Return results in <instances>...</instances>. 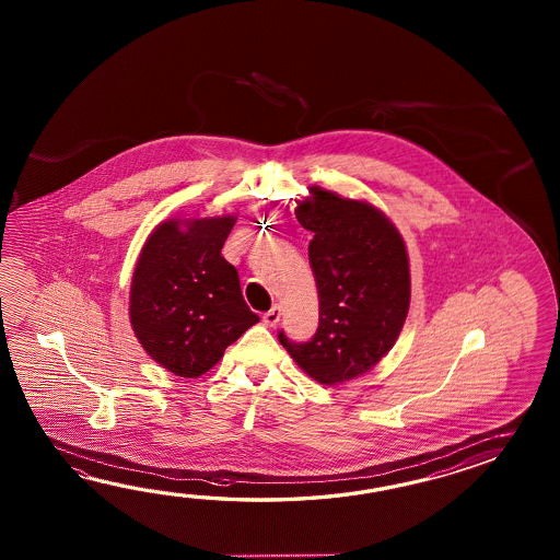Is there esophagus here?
<instances>
[{
	"mask_svg": "<svg viewBox=\"0 0 560 560\" xmlns=\"http://www.w3.org/2000/svg\"><path fill=\"white\" fill-rule=\"evenodd\" d=\"M280 314H282V310H280V306H278V304H275V306H272V308L268 310V312H266V314H264V316H262L264 324H266V326H270V328H272V326H276V324H278V322H280Z\"/></svg>",
	"mask_w": 560,
	"mask_h": 560,
	"instance_id": "1",
	"label": "esophagus"
}]
</instances>
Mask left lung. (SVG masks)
<instances>
[{
  "label": "left lung",
  "instance_id": "8db88e82",
  "mask_svg": "<svg viewBox=\"0 0 560 560\" xmlns=\"http://www.w3.org/2000/svg\"><path fill=\"white\" fill-rule=\"evenodd\" d=\"M296 218L314 234L308 258L320 318L308 342L280 345L300 369L326 386L352 381L388 354L410 306L405 240L372 203L310 188Z\"/></svg>",
  "mask_w": 560,
  "mask_h": 560
}]
</instances>
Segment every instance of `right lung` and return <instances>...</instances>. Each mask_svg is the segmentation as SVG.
Wrapping results in <instances>:
<instances>
[{"label": "right lung", "mask_w": 560, "mask_h": 560, "mask_svg": "<svg viewBox=\"0 0 560 560\" xmlns=\"http://www.w3.org/2000/svg\"><path fill=\"white\" fill-rule=\"evenodd\" d=\"M234 215L162 222L143 244L130 288V322L143 350L182 378H198L260 320L220 254Z\"/></svg>", "instance_id": "right-lung-1"}]
</instances>
